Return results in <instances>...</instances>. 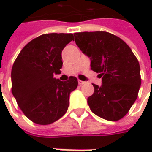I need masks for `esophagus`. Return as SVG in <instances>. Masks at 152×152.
Segmentation results:
<instances>
[{
  "label": "esophagus",
  "mask_w": 152,
  "mask_h": 152,
  "mask_svg": "<svg viewBox=\"0 0 152 152\" xmlns=\"http://www.w3.org/2000/svg\"><path fill=\"white\" fill-rule=\"evenodd\" d=\"M78 84H79V86H83L84 84H86V82L85 81H82V80H78Z\"/></svg>",
  "instance_id": "34e87169"
}]
</instances>
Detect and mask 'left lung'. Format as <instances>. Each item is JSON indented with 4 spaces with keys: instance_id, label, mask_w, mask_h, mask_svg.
<instances>
[{
    "instance_id": "obj_1",
    "label": "left lung",
    "mask_w": 152,
    "mask_h": 152,
    "mask_svg": "<svg viewBox=\"0 0 152 152\" xmlns=\"http://www.w3.org/2000/svg\"><path fill=\"white\" fill-rule=\"evenodd\" d=\"M80 50L91 60V69L101 73L102 86L87 102L89 108L107 121H119L137 98L141 86L140 66L127 44L107 31L74 33Z\"/></svg>"
}]
</instances>
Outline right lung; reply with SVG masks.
Wrapping results in <instances>:
<instances>
[{
	"label": "right lung",
	"mask_w": 152,
	"mask_h": 152,
	"mask_svg": "<svg viewBox=\"0 0 152 152\" xmlns=\"http://www.w3.org/2000/svg\"><path fill=\"white\" fill-rule=\"evenodd\" d=\"M73 40L72 33L41 35L23 47L13 65L12 94L22 112L36 124L53 123L67 111L77 79L71 76L61 81L53 76L63 66L62 51Z\"/></svg>",
	"instance_id": "1"
}]
</instances>
